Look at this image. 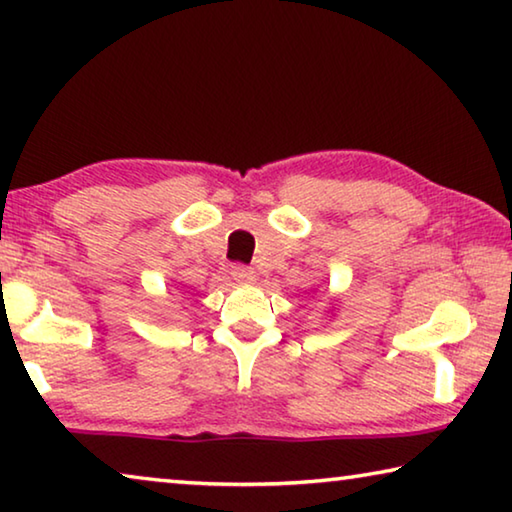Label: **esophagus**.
<instances>
[{"label": "esophagus", "instance_id": "obj_1", "mask_svg": "<svg viewBox=\"0 0 512 512\" xmlns=\"http://www.w3.org/2000/svg\"><path fill=\"white\" fill-rule=\"evenodd\" d=\"M232 277H235L237 282H255V271L248 266H232Z\"/></svg>", "mask_w": 512, "mask_h": 512}]
</instances>
